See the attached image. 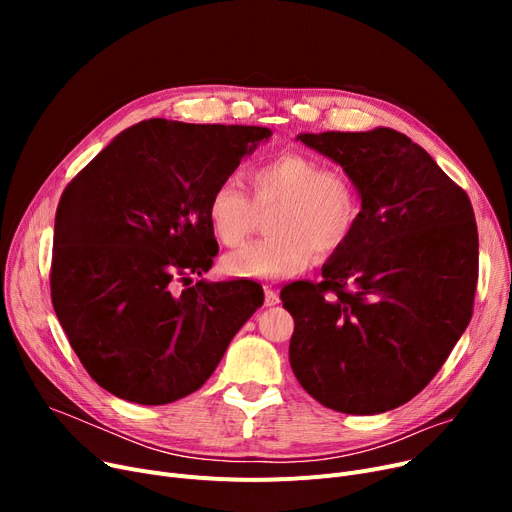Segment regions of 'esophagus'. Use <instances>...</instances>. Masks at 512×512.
I'll return each instance as SVG.
<instances>
[{"instance_id": "esophagus-1", "label": "esophagus", "mask_w": 512, "mask_h": 512, "mask_svg": "<svg viewBox=\"0 0 512 512\" xmlns=\"http://www.w3.org/2000/svg\"><path fill=\"white\" fill-rule=\"evenodd\" d=\"M263 290H265V307H274V305L280 303V294H278L276 288L265 286Z\"/></svg>"}]
</instances>
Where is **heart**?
Returning <instances> with one entry per match:
<instances>
[{"label":"heart","instance_id":"b5f03b06","mask_svg":"<svg viewBox=\"0 0 512 512\" xmlns=\"http://www.w3.org/2000/svg\"><path fill=\"white\" fill-rule=\"evenodd\" d=\"M253 203L234 180L213 186L207 222L222 245L238 247L255 222V209H272V238L230 253L224 267L245 280H282L305 272L319 255L338 251L359 220V195L340 170H321L303 153H282L249 174Z\"/></svg>","mask_w":512,"mask_h":512}]
</instances>
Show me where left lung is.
<instances>
[{
	"instance_id": "8db88e82",
	"label": "left lung",
	"mask_w": 512,
	"mask_h": 512,
	"mask_svg": "<svg viewBox=\"0 0 512 512\" xmlns=\"http://www.w3.org/2000/svg\"><path fill=\"white\" fill-rule=\"evenodd\" d=\"M353 180L359 220L321 280L282 288L290 367L321 405L378 415L432 382L467 330L479 240L471 201L407 134L301 132Z\"/></svg>"
}]
</instances>
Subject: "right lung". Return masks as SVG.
I'll return each instance as SVG.
<instances>
[{
	"label": "right lung",
	"instance_id": "add662e5",
	"mask_svg": "<svg viewBox=\"0 0 512 512\" xmlns=\"http://www.w3.org/2000/svg\"><path fill=\"white\" fill-rule=\"evenodd\" d=\"M272 130L143 120L64 191L53 228L51 301L76 357L110 394L168 405L199 390L263 305L255 282L191 284L218 255L213 186Z\"/></svg>",
	"mask_w": 512,
	"mask_h": 512
}]
</instances>
